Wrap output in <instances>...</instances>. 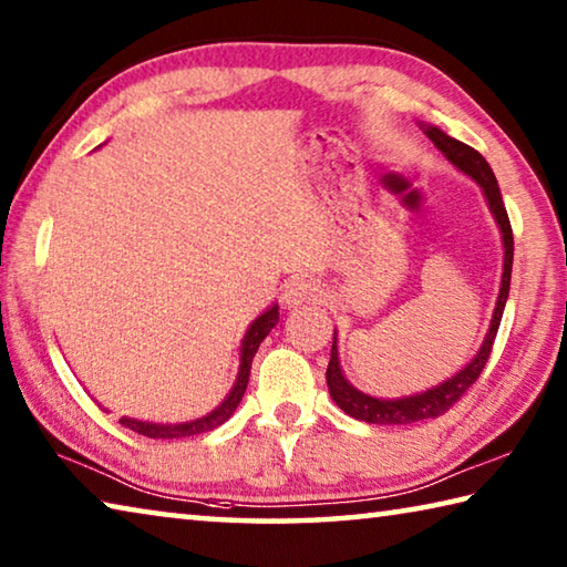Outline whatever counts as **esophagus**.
<instances>
[{"instance_id":"34e87169","label":"esophagus","mask_w":567,"mask_h":567,"mask_svg":"<svg viewBox=\"0 0 567 567\" xmlns=\"http://www.w3.org/2000/svg\"><path fill=\"white\" fill-rule=\"evenodd\" d=\"M282 300H285L287 307H295V305H302V302H318L320 300V287L315 285L312 280H302V277H297V280L285 285Z\"/></svg>"}]
</instances>
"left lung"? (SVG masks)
I'll return each mask as SVG.
<instances>
[{
  "instance_id": "left-lung-1",
  "label": "left lung",
  "mask_w": 567,
  "mask_h": 567,
  "mask_svg": "<svg viewBox=\"0 0 567 567\" xmlns=\"http://www.w3.org/2000/svg\"><path fill=\"white\" fill-rule=\"evenodd\" d=\"M427 137L435 142V147L443 152V155L453 162L457 169H463L465 175L473 177L480 187H483L487 205H491L493 215L501 225L503 233V245H505V265H503V285H501V295H497V307L491 322V330H487V338L483 342V348L473 358V362L457 372L455 378H450L443 385H437L433 390L420 392V395H410V398H400V400H378L370 395H362L360 390H354L348 380H344L342 370H340V360H338V338L332 340V352H330V364H328V388L332 400L338 402V408L348 412L350 417L370 422V425H410V422H420V420H430L437 415H445V412L455 405V402L465 395L470 385L480 378L483 372L487 358L493 352V342L497 328H501L503 320V310L507 302V292H511V275H513V227L511 219H507V209L503 205V195L501 187H497V179L493 175L491 165H487L485 157L480 155L477 150L467 147L465 142H457L453 137H447L443 130L437 127H427Z\"/></svg>"
}]
</instances>
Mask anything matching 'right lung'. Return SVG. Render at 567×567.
Instances as JSON below:
<instances>
[{"label":"right lung","instance_id":"add662e5","mask_svg":"<svg viewBox=\"0 0 567 567\" xmlns=\"http://www.w3.org/2000/svg\"><path fill=\"white\" fill-rule=\"evenodd\" d=\"M280 320V312H277V305L270 307L265 315H260L252 324H249V330L243 340V358H239V372H237V382L233 392H229L227 400L219 405L217 410L209 412V415L199 417V420H192V422H182V425H155V422H142V420H130V417H122L120 422L124 427L134 430V433L152 437V440H172V437H189V435H199V433H209V430H215L223 425V422L233 415L237 410L239 400H243L245 390H247V382H249V370H252V358L257 348H260V342L270 334V330Z\"/></svg>","mask_w":567,"mask_h":567}]
</instances>
